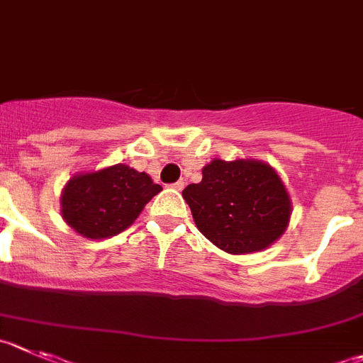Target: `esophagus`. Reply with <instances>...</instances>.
<instances>
[{"label":"esophagus","mask_w":363,"mask_h":363,"mask_svg":"<svg viewBox=\"0 0 363 363\" xmlns=\"http://www.w3.org/2000/svg\"><path fill=\"white\" fill-rule=\"evenodd\" d=\"M170 186H172V188H174V189H177V191H181V189L184 188V182L177 181V182H174V184H170Z\"/></svg>","instance_id":"obj_1"}]
</instances>
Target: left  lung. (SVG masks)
<instances>
[{
    "label": "left lung",
    "mask_w": 363,
    "mask_h": 363,
    "mask_svg": "<svg viewBox=\"0 0 363 363\" xmlns=\"http://www.w3.org/2000/svg\"><path fill=\"white\" fill-rule=\"evenodd\" d=\"M199 231L231 254H249L276 242L290 218V199L269 164L215 159L202 181L182 189Z\"/></svg>",
    "instance_id": "8db88e82"
}]
</instances>
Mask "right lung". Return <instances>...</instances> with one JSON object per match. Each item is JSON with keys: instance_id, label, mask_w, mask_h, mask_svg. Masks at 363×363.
<instances>
[{"instance_id": "add662e5", "label": "right lung", "mask_w": 363, "mask_h": 363, "mask_svg": "<svg viewBox=\"0 0 363 363\" xmlns=\"http://www.w3.org/2000/svg\"><path fill=\"white\" fill-rule=\"evenodd\" d=\"M161 189L127 164L77 175L62 191V218L86 238H109L127 229Z\"/></svg>"}]
</instances>
